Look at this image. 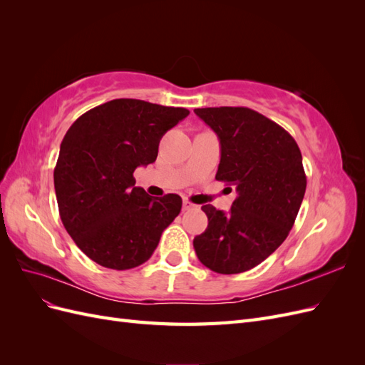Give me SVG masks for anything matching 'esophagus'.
<instances>
[{
    "label": "esophagus",
    "mask_w": 365,
    "mask_h": 365,
    "mask_svg": "<svg viewBox=\"0 0 365 365\" xmlns=\"http://www.w3.org/2000/svg\"><path fill=\"white\" fill-rule=\"evenodd\" d=\"M195 207H196V205L192 204L190 201H187V200L182 201V210H184V212H187V210H193Z\"/></svg>",
    "instance_id": "esophagus-1"
}]
</instances>
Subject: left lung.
Segmentation results:
<instances>
[{
    "instance_id": "left-lung-1",
    "label": "left lung",
    "mask_w": 365,
    "mask_h": 365,
    "mask_svg": "<svg viewBox=\"0 0 365 365\" xmlns=\"http://www.w3.org/2000/svg\"><path fill=\"white\" fill-rule=\"evenodd\" d=\"M220 141L216 180L236 185L228 213L202 205L207 230L193 239L197 259L219 274L257 267L288 237L306 192L302 152L289 132L244 106L197 108Z\"/></svg>"
}]
</instances>
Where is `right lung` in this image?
I'll list each match as a JSON object with an SVG mask.
<instances>
[{
    "mask_svg": "<svg viewBox=\"0 0 365 365\" xmlns=\"http://www.w3.org/2000/svg\"><path fill=\"white\" fill-rule=\"evenodd\" d=\"M189 109L115 98L77 118L61 143L54 190L65 230L88 257L117 271L145 263L180 215L175 193L149 196L134 170L157 160L161 137Z\"/></svg>",
    "mask_w": 365,
    "mask_h": 365,
    "instance_id": "right-lung-1",
    "label": "right lung"
}]
</instances>
